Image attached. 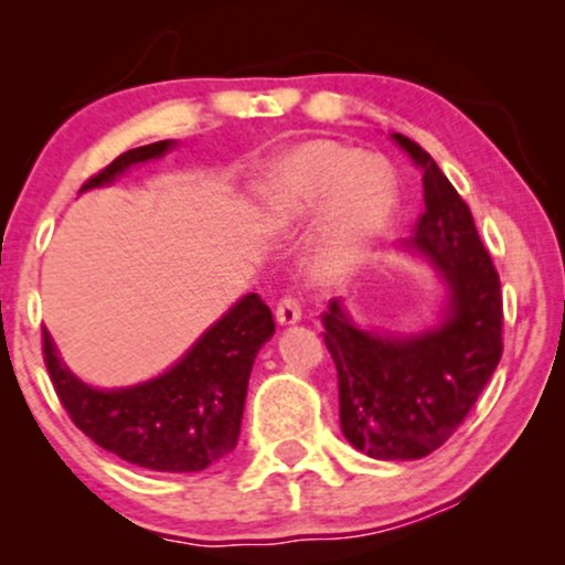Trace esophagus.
<instances>
[{
    "instance_id": "obj_1",
    "label": "esophagus",
    "mask_w": 565,
    "mask_h": 565,
    "mask_svg": "<svg viewBox=\"0 0 565 565\" xmlns=\"http://www.w3.org/2000/svg\"><path fill=\"white\" fill-rule=\"evenodd\" d=\"M300 316H302V308L295 295H284L281 300L276 302V321L284 323V327H287V323H297L300 321Z\"/></svg>"
}]
</instances>
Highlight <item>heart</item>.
<instances>
[{"instance_id": "1", "label": "heart", "mask_w": 565, "mask_h": 565, "mask_svg": "<svg viewBox=\"0 0 565 565\" xmlns=\"http://www.w3.org/2000/svg\"><path fill=\"white\" fill-rule=\"evenodd\" d=\"M276 225L319 215L316 276L337 281L372 249L395 206L393 174L380 159H361L337 142H302L276 161L265 185Z\"/></svg>"}]
</instances>
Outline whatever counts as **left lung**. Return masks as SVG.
<instances>
[{
	"label": "left lung",
	"instance_id": "8db88e82",
	"mask_svg": "<svg viewBox=\"0 0 565 565\" xmlns=\"http://www.w3.org/2000/svg\"><path fill=\"white\" fill-rule=\"evenodd\" d=\"M401 148L423 167L425 210L412 244L440 265L451 289L449 319L419 337L355 329L340 302L321 313L340 385V425L374 459H419L465 423L502 359V284L470 206L433 157L406 135Z\"/></svg>",
	"mask_w": 565,
	"mask_h": 565
}]
</instances>
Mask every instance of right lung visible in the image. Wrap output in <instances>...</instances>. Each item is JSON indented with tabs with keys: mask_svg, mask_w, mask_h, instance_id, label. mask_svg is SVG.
Segmentation results:
<instances>
[{
	"mask_svg": "<svg viewBox=\"0 0 565 565\" xmlns=\"http://www.w3.org/2000/svg\"><path fill=\"white\" fill-rule=\"evenodd\" d=\"M170 146L159 140L121 153L82 191L111 183L127 167L157 159ZM274 332V313L263 297L246 295L178 366L127 391H95L76 380L57 359L47 329H42V353L71 423L100 449L146 470L199 472L236 446L252 364Z\"/></svg>",
	"mask_w": 565,
	"mask_h": 565,
	"instance_id": "1",
	"label": "right lung"
}]
</instances>
